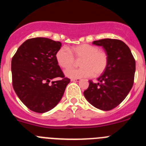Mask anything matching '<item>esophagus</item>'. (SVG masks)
<instances>
[{
    "instance_id": "1",
    "label": "esophagus",
    "mask_w": 146,
    "mask_h": 146,
    "mask_svg": "<svg viewBox=\"0 0 146 146\" xmlns=\"http://www.w3.org/2000/svg\"><path fill=\"white\" fill-rule=\"evenodd\" d=\"M81 80V79L80 78H75V79H71V81H73V82H80Z\"/></svg>"
}]
</instances>
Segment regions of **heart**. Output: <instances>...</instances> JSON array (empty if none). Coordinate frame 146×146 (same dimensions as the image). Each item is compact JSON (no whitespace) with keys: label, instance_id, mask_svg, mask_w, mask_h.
<instances>
[{"label":"heart","instance_id":"obj_1","mask_svg":"<svg viewBox=\"0 0 146 146\" xmlns=\"http://www.w3.org/2000/svg\"><path fill=\"white\" fill-rule=\"evenodd\" d=\"M76 60H80L78 69H71L65 72L66 77L75 79L101 75L108 64V55L97 47L88 44H82L73 47L72 50L61 47L56 53V60L61 68L68 69L74 66Z\"/></svg>","mask_w":146,"mask_h":146}]
</instances>
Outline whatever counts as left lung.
Segmentation results:
<instances>
[{
  "label": "left lung",
  "mask_w": 146,
  "mask_h": 146,
  "mask_svg": "<svg viewBox=\"0 0 146 146\" xmlns=\"http://www.w3.org/2000/svg\"><path fill=\"white\" fill-rule=\"evenodd\" d=\"M93 44L103 47L108 55V64L97 83L89 81L83 94L93 106L108 111L121 104L132 88L135 60L128 46L121 40L104 38Z\"/></svg>",
  "instance_id": "8db88e82"
}]
</instances>
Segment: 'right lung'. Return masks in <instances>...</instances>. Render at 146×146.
Instances as JSON below:
<instances>
[{"label":"right lung","instance_id":"1","mask_svg":"<svg viewBox=\"0 0 146 146\" xmlns=\"http://www.w3.org/2000/svg\"><path fill=\"white\" fill-rule=\"evenodd\" d=\"M61 43L37 37L23 42L11 60L14 90L19 99L31 110L44 113L60 101L70 82L64 78L56 60ZM61 77L60 81L49 82Z\"/></svg>","mask_w":146,"mask_h":146}]
</instances>
